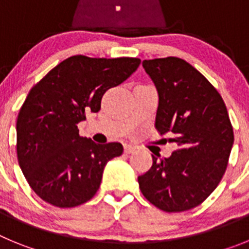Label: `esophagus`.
<instances>
[{
  "label": "esophagus",
  "mask_w": 249,
  "mask_h": 249,
  "mask_svg": "<svg viewBox=\"0 0 249 249\" xmlns=\"http://www.w3.org/2000/svg\"><path fill=\"white\" fill-rule=\"evenodd\" d=\"M136 151V147L131 146V144H124V153L126 155H129V153H132V152Z\"/></svg>",
  "instance_id": "1"
}]
</instances>
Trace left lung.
<instances>
[{
	"instance_id": "left-lung-1",
	"label": "left lung",
	"mask_w": 249,
	"mask_h": 249,
	"mask_svg": "<svg viewBox=\"0 0 249 249\" xmlns=\"http://www.w3.org/2000/svg\"><path fill=\"white\" fill-rule=\"evenodd\" d=\"M158 93L155 126L172 133L178 146L168 158H156L138 177L142 195L164 212L195 208L215 190L233 146V128L221 94L193 66L177 57L144 59Z\"/></svg>"
}]
</instances>
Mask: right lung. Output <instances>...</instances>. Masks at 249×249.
<instances>
[{
  "instance_id": "add662e5",
  "label": "right lung",
  "mask_w": 249,
  "mask_h": 249,
  "mask_svg": "<svg viewBox=\"0 0 249 249\" xmlns=\"http://www.w3.org/2000/svg\"><path fill=\"white\" fill-rule=\"evenodd\" d=\"M140 58L72 56L52 68L28 93L16 123L17 158L39 198L59 208L86 203L96 195L105 166L122 155L118 142L94 143L77 124L100 111L107 89L138 68Z\"/></svg>"
}]
</instances>
